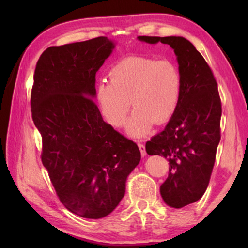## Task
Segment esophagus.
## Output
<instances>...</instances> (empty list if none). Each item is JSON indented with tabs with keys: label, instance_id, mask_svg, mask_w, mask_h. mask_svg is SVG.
<instances>
[{
	"label": "esophagus",
	"instance_id": "1",
	"mask_svg": "<svg viewBox=\"0 0 248 248\" xmlns=\"http://www.w3.org/2000/svg\"><path fill=\"white\" fill-rule=\"evenodd\" d=\"M137 142H138V146H139V149H140V151H141V154H142V156H144V155H146L145 145H144L143 143H142L141 141H139V140H138Z\"/></svg>",
	"mask_w": 248,
	"mask_h": 248
}]
</instances>
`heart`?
Listing matches in <instances>:
<instances>
[{
    "label": "heart",
    "instance_id": "b5f03b06",
    "mask_svg": "<svg viewBox=\"0 0 248 248\" xmlns=\"http://www.w3.org/2000/svg\"><path fill=\"white\" fill-rule=\"evenodd\" d=\"M109 82L98 84L96 100L105 119L114 127L129 121L132 136H142L152 124H163L174 116L182 93V74L173 61L144 56L123 58L109 71Z\"/></svg>",
    "mask_w": 248,
    "mask_h": 248
}]
</instances>
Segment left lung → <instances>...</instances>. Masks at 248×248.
I'll list each match as a JSON object with an SVG mask.
<instances>
[{"label": "left lung", "mask_w": 248, "mask_h": 248, "mask_svg": "<svg viewBox=\"0 0 248 248\" xmlns=\"http://www.w3.org/2000/svg\"><path fill=\"white\" fill-rule=\"evenodd\" d=\"M149 44H167L177 56L182 93L177 109L162 132L146 142L150 155L169 159L161 196L173 208L199 200L207 189L221 139V98L211 68L183 37L140 36Z\"/></svg>", "instance_id": "8db88e82"}]
</instances>
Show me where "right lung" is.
I'll return each instance as SVG.
<instances>
[{
	"label": "right lung",
	"instance_id": "1",
	"mask_svg": "<svg viewBox=\"0 0 248 248\" xmlns=\"http://www.w3.org/2000/svg\"><path fill=\"white\" fill-rule=\"evenodd\" d=\"M112 49L107 37L49 47L33 73L31 106L41 162L62 204L87 219L114 211L141 159L137 143L105 123L93 99L95 74Z\"/></svg>",
	"mask_w": 248,
	"mask_h": 248
}]
</instances>
